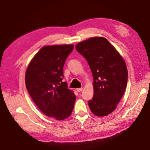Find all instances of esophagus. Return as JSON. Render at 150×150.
I'll return each instance as SVG.
<instances>
[{"label": "esophagus", "mask_w": 150, "mask_h": 150, "mask_svg": "<svg viewBox=\"0 0 150 150\" xmlns=\"http://www.w3.org/2000/svg\"><path fill=\"white\" fill-rule=\"evenodd\" d=\"M83 88H77V91L79 92L83 91Z\"/></svg>", "instance_id": "obj_1"}]
</instances>
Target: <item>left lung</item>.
Here are the masks:
<instances>
[{
    "instance_id": "8db88e82",
    "label": "left lung",
    "mask_w": 150,
    "mask_h": 150,
    "mask_svg": "<svg viewBox=\"0 0 150 150\" xmlns=\"http://www.w3.org/2000/svg\"><path fill=\"white\" fill-rule=\"evenodd\" d=\"M76 50L88 62L93 76L94 96L88 106L94 115L106 116L115 110L127 87L128 71L124 59L104 37L78 43Z\"/></svg>"
}]
</instances>
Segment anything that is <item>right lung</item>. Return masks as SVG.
I'll use <instances>...</instances> for the list:
<instances>
[{"instance_id": "obj_1", "label": "right lung", "mask_w": 150, "mask_h": 150, "mask_svg": "<svg viewBox=\"0 0 150 150\" xmlns=\"http://www.w3.org/2000/svg\"><path fill=\"white\" fill-rule=\"evenodd\" d=\"M73 45L45 46L30 62L25 73V85L30 96L46 115L63 120L69 117L76 96L62 82L63 68Z\"/></svg>"}]
</instances>
